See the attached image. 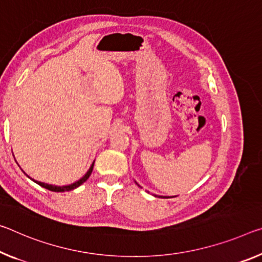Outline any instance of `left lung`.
I'll return each instance as SVG.
<instances>
[{
	"mask_svg": "<svg viewBox=\"0 0 262 262\" xmlns=\"http://www.w3.org/2000/svg\"><path fill=\"white\" fill-rule=\"evenodd\" d=\"M136 184H138V183H136ZM138 185H139V184H138ZM139 186H140V185H139ZM159 197H161V198H162V196H159ZM163 198H164V197H163Z\"/></svg>",
	"mask_w": 262,
	"mask_h": 262,
	"instance_id": "1",
	"label": "left lung"
}]
</instances>
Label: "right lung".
<instances>
[{
  "mask_svg": "<svg viewBox=\"0 0 262 262\" xmlns=\"http://www.w3.org/2000/svg\"><path fill=\"white\" fill-rule=\"evenodd\" d=\"M93 165H94V161L93 163L91 164L90 169L87 170V172L85 173L84 176H82L80 180H78L77 182H74V183L72 184H69V185H63V186H58V185H52V184H48V183H44V182H39V181H36V180H32L31 177H29L30 180H32L35 182V183H37L38 185H40L41 188H45L48 189L50 191H55V192H65V191H71V190H74L76 188H78V186H80L84 182H86L87 180H89V177L91 176V173H92V170H93Z\"/></svg>",
  "mask_w": 262,
  "mask_h": 262,
  "instance_id": "right-lung-1",
  "label": "right lung"
}]
</instances>
